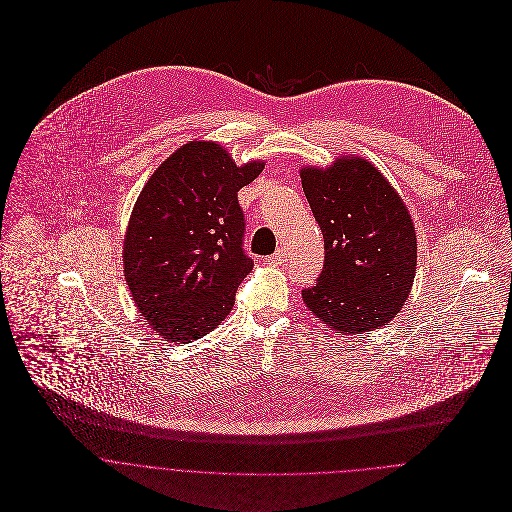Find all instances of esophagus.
I'll use <instances>...</instances> for the list:
<instances>
[{
    "instance_id": "obj_1",
    "label": "esophagus",
    "mask_w": 512,
    "mask_h": 512,
    "mask_svg": "<svg viewBox=\"0 0 512 512\" xmlns=\"http://www.w3.org/2000/svg\"><path fill=\"white\" fill-rule=\"evenodd\" d=\"M284 260H286V254H284L282 250H278L276 254H272V256H268V258H266V262H268V264H272V266H278V264H282Z\"/></svg>"
}]
</instances>
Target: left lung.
<instances>
[{
    "mask_svg": "<svg viewBox=\"0 0 512 512\" xmlns=\"http://www.w3.org/2000/svg\"><path fill=\"white\" fill-rule=\"evenodd\" d=\"M299 175L325 242L323 270L301 292L305 305L345 335L388 323L416 276V230L404 201L361 157Z\"/></svg>",
    "mask_w": 512,
    "mask_h": 512,
    "instance_id": "left-lung-1",
    "label": "left lung"
}]
</instances>
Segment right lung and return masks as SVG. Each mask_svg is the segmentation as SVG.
<instances>
[{
  "instance_id": "add662e5",
  "label": "right lung",
  "mask_w": 512,
  "mask_h": 512,
  "mask_svg": "<svg viewBox=\"0 0 512 512\" xmlns=\"http://www.w3.org/2000/svg\"><path fill=\"white\" fill-rule=\"evenodd\" d=\"M264 169L242 167L215 142L167 157L140 193L124 238V276L149 325L175 343L213 331L254 262L244 252L238 191Z\"/></svg>"
}]
</instances>
